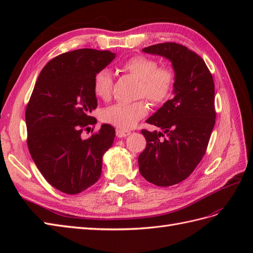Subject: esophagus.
<instances>
[{
	"label": "esophagus",
	"instance_id": "34e87169",
	"mask_svg": "<svg viewBox=\"0 0 253 253\" xmlns=\"http://www.w3.org/2000/svg\"><path fill=\"white\" fill-rule=\"evenodd\" d=\"M130 135V131L128 130H123V129H117L116 130V136L118 138H124V137H127Z\"/></svg>",
	"mask_w": 253,
	"mask_h": 253
}]
</instances>
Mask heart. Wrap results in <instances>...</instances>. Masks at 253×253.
I'll return each instance as SVG.
<instances>
[{"label":"heart","mask_w":253,"mask_h":253,"mask_svg":"<svg viewBox=\"0 0 253 253\" xmlns=\"http://www.w3.org/2000/svg\"><path fill=\"white\" fill-rule=\"evenodd\" d=\"M123 68L140 80L139 94L144 95L153 103H162L173 92L176 79L174 69L169 66L159 67L154 58L144 55L132 56L123 64ZM113 78L109 69H101L95 74L93 90L96 96L107 100L111 96ZM148 103L143 100L131 103L120 102L103 110L101 118L118 129L126 130L135 127L148 114Z\"/></svg>","instance_id":"b5f03b06"}]
</instances>
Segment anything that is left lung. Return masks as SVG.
I'll return each instance as SVG.
<instances>
[{"label":"left lung","instance_id":"8db88e82","mask_svg":"<svg viewBox=\"0 0 253 253\" xmlns=\"http://www.w3.org/2000/svg\"><path fill=\"white\" fill-rule=\"evenodd\" d=\"M171 62L176 75L173 99L147 120L162 131L141 130L147 147L139 155L140 174L168 187L185 180L200 163L215 124L214 82L202 58L188 47L165 42L142 49Z\"/></svg>","mask_w":253,"mask_h":253}]
</instances>
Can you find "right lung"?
<instances>
[{
	"label": "right lung",
	"instance_id": "add662e5",
	"mask_svg": "<svg viewBox=\"0 0 253 253\" xmlns=\"http://www.w3.org/2000/svg\"><path fill=\"white\" fill-rule=\"evenodd\" d=\"M114 58L115 53L93 49L54 57L41 71L27 105L31 158L45 180L67 195H76L99 180L102 159L114 142L115 129L109 124L90 138H82V132L96 123L91 116L98 105L95 74Z\"/></svg>",
	"mask_w": 253,
	"mask_h": 253
}]
</instances>
